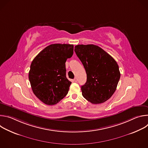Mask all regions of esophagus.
Wrapping results in <instances>:
<instances>
[{
	"label": "esophagus",
	"mask_w": 148,
	"mask_h": 148,
	"mask_svg": "<svg viewBox=\"0 0 148 148\" xmlns=\"http://www.w3.org/2000/svg\"><path fill=\"white\" fill-rule=\"evenodd\" d=\"M74 82H77V77L74 78Z\"/></svg>",
	"instance_id": "obj_1"
}]
</instances>
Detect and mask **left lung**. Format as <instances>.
Instances as JSON below:
<instances>
[{"mask_svg": "<svg viewBox=\"0 0 148 148\" xmlns=\"http://www.w3.org/2000/svg\"><path fill=\"white\" fill-rule=\"evenodd\" d=\"M74 51L87 73V81L81 86L82 96L94 104L107 101L115 92L120 79L117 62L96 45H77Z\"/></svg>", "mask_w": 148, "mask_h": 148, "instance_id": "left-lung-1", "label": "left lung"}]
</instances>
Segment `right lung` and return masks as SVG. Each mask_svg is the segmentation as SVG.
<instances>
[{
	"instance_id": "obj_1",
	"label": "right lung",
	"mask_w": 148,
	"mask_h": 148,
	"mask_svg": "<svg viewBox=\"0 0 148 148\" xmlns=\"http://www.w3.org/2000/svg\"><path fill=\"white\" fill-rule=\"evenodd\" d=\"M74 46L53 44L32 61L29 79L34 95L46 105H53L67 94L71 82L66 77V62L73 54Z\"/></svg>"
}]
</instances>
